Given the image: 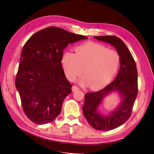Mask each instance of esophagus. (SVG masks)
Returning <instances> with one entry per match:
<instances>
[{
  "label": "esophagus",
  "mask_w": 154,
  "mask_h": 154,
  "mask_svg": "<svg viewBox=\"0 0 154 154\" xmlns=\"http://www.w3.org/2000/svg\"><path fill=\"white\" fill-rule=\"evenodd\" d=\"M78 89H79V88H78L77 86H76V85H73V86L72 87V91L73 92L76 91H77V90H78Z\"/></svg>",
  "instance_id": "34e87169"
}]
</instances>
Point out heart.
Returning a JSON list of instances; mask_svg holds the SVG:
<instances>
[{
    "label": "heart",
    "mask_w": 154,
    "mask_h": 154,
    "mask_svg": "<svg viewBox=\"0 0 154 154\" xmlns=\"http://www.w3.org/2000/svg\"><path fill=\"white\" fill-rule=\"evenodd\" d=\"M76 53L66 52L62 63L65 74L69 80L74 81L83 72L85 75L79 80L82 86L99 89L106 86L118 71L120 63L119 53L105 46L87 42L78 46Z\"/></svg>",
    "instance_id": "1"
}]
</instances>
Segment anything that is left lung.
<instances>
[{
	"label": "left lung",
	"instance_id": "1",
	"mask_svg": "<svg viewBox=\"0 0 154 154\" xmlns=\"http://www.w3.org/2000/svg\"><path fill=\"white\" fill-rule=\"evenodd\" d=\"M94 38L113 45L120 56V68L115 80L99 91L87 92L82 107L83 115L92 127L108 131L124 124L131 116L138 92L137 71L132 55L122 40L115 36ZM113 91L119 93L122 102L109 116L102 115L98 111V107L104 97Z\"/></svg>",
	"mask_w": 154,
	"mask_h": 154
}]
</instances>
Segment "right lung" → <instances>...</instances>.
I'll list each match as a JSON object with an SVG mask.
<instances>
[{
    "label": "right lung",
    "mask_w": 154,
    "mask_h": 154,
    "mask_svg": "<svg viewBox=\"0 0 154 154\" xmlns=\"http://www.w3.org/2000/svg\"><path fill=\"white\" fill-rule=\"evenodd\" d=\"M86 38L51 26L36 32L24 44L15 86L31 122L46 124L60 114L65 97L72 92L61 63L63 51L69 44Z\"/></svg>",
    "instance_id": "obj_1"
}]
</instances>
